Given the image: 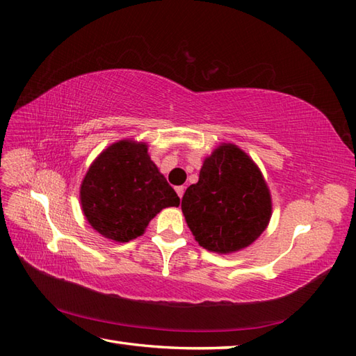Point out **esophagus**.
Instances as JSON below:
<instances>
[{
  "mask_svg": "<svg viewBox=\"0 0 356 356\" xmlns=\"http://www.w3.org/2000/svg\"><path fill=\"white\" fill-rule=\"evenodd\" d=\"M176 193H177L179 197L182 199V197H184V193H185V186H182V185H180V186H176Z\"/></svg>",
  "mask_w": 356,
  "mask_h": 356,
  "instance_id": "obj_1",
  "label": "esophagus"
}]
</instances>
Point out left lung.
<instances>
[{
	"instance_id": "obj_1",
	"label": "left lung",
	"mask_w": 356,
	"mask_h": 356,
	"mask_svg": "<svg viewBox=\"0 0 356 356\" xmlns=\"http://www.w3.org/2000/svg\"><path fill=\"white\" fill-rule=\"evenodd\" d=\"M182 211L194 238L229 254L252 243L270 218V194L257 165L232 143L205 159L199 182L186 188Z\"/></svg>"
}]
</instances>
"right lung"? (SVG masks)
Masks as SVG:
<instances>
[{"label": "right lung", "mask_w": 356, "mask_h": 356, "mask_svg": "<svg viewBox=\"0 0 356 356\" xmlns=\"http://www.w3.org/2000/svg\"><path fill=\"white\" fill-rule=\"evenodd\" d=\"M147 143H113L90 166L81 185L82 211L104 237L130 241L163 208L180 199L147 153Z\"/></svg>", "instance_id": "1"}]
</instances>
